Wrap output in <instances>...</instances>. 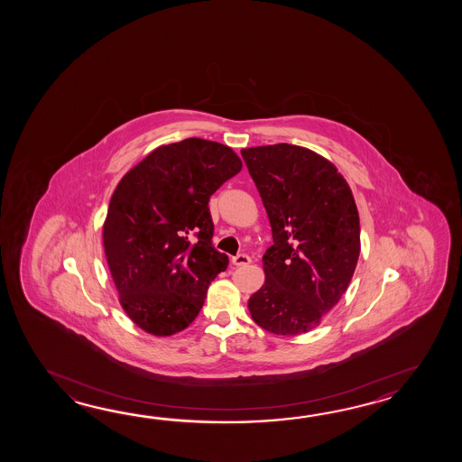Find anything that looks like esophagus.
<instances>
[{
    "mask_svg": "<svg viewBox=\"0 0 462 462\" xmlns=\"http://www.w3.org/2000/svg\"><path fill=\"white\" fill-rule=\"evenodd\" d=\"M233 264L237 267H243V265L251 264V257L247 254H237L233 257Z\"/></svg>",
    "mask_w": 462,
    "mask_h": 462,
    "instance_id": "1",
    "label": "esophagus"
}]
</instances>
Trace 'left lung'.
Wrapping results in <instances>:
<instances>
[{
    "mask_svg": "<svg viewBox=\"0 0 462 462\" xmlns=\"http://www.w3.org/2000/svg\"><path fill=\"white\" fill-rule=\"evenodd\" d=\"M241 155L274 239L249 312L271 334L310 332L344 295L360 255L352 189L334 163L309 148L277 143L243 148Z\"/></svg>",
    "mask_w": 462,
    "mask_h": 462,
    "instance_id": "8db88e82",
    "label": "left lung"
}]
</instances>
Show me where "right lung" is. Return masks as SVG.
<instances>
[{
    "label": "right lung",
    "instance_id": "obj_1",
    "mask_svg": "<svg viewBox=\"0 0 462 462\" xmlns=\"http://www.w3.org/2000/svg\"><path fill=\"white\" fill-rule=\"evenodd\" d=\"M243 168L226 145L187 138L158 147L120 180L104 223V249L128 317L170 337L191 324L227 267L213 245L209 197Z\"/></svg>",
    "mask_w": 462,
    "mask_h": 462
}]
</instances>
